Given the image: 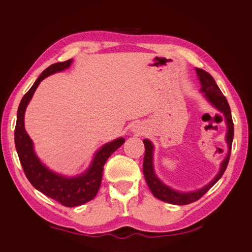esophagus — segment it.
Listing matches in <instances>:
<instances>
[{
  "instance_id": "esophagus-1",
  "label": "esophagus",
  "mask_w": 252,
  "mask_h": 252,
  "mask_svg": "<svg viewBox=\"0 0 252 252\" xmlns=\"http://www.w3.org/2000/svg\"><path fill=\"white\" fill-rule=\"evenodd\" d=\"M133 131H134V132H138V130H135V129H133Z\"/></svg>"
}]
</instances>
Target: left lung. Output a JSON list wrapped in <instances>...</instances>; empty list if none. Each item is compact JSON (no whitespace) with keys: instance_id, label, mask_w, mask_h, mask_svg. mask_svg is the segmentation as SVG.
Listing matches in <instances>:
<instances>
[{"instance_id":"8db88e82","label":"left lung","mask_w":252,"mask_h":252,"mask_svg":"<svg viewBox=\"0 0 252 252\" xmlns=\"http://www.w3.org/2000/svg\"><path fill=\"white\" fill-rule=\"evenodd\" d=\"M195 70L200 82V91L204 94L205 98L207 99V101L213 107L216 108L218 111H220L223 114V117H225V121L227 125L226 142L228 145V152L226 158H223V161L220 164V170H219L217 175L213 178L212 182H209L207 185H205L202 189L186 191L185 193V191H178L171 189L170 186L164 184L158 177L157 174H155L153 165L154 145L150 140L144 139L143 143L145 146V153L143 158V174L146 184H148L149 189L152 191V194L155 197L165 203L174 205H187L196 202V200H198L205 193H207V190H209L216 184L219 178L222 176V174L226 171L230 158L232 140H234V123H232L230 107L228 104L226 97L222 94L212 75H209L207 71L200 69V68H196Z\"/></svg>"}]
</instances>
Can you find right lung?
<instances>
[{
	"label": "right lung",
	"mask_w": 252,
	"mask_h": 252,
	"mask_svg": "<svg viewBox=\"0 0 252 252\" xmlns=\"http://www.w3.org/2000/svg\"><path fill=\"white\" fill-rule=\"evenodd\" d=\"M72 59L53 63L38 77L32 88L22 98L17 110V120L14 132L15 148L20 162L27 180L36 189L48 197L57 200L66 207H76L94 199L101 185L103 165L109 157L125 143L126 140L119 138L102 145L94 153L93 162L87 170L77 176H63L55 173L40 162L34 151V143L27 134L24 126V116L27 104L37 89L40 81L46 77L69 68Z\"/></svg>",
	"instance_id": "right-lung-1"
}]
</instances>
